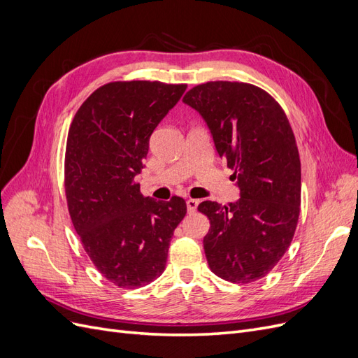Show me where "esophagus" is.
<instances>
[{
	"mask_svg": "<svg viewBox=\"0 0 358 358\" xmlns=\"http://www.w3.org/2000/svg\"><path fill=\"white\" fill-rule=\"evenodd\" d=\"M197 206H199V200H194V199H188L187 200V209L188 213H194L197 210Z\"/></svg>",
	"mask_w": 358,
	"mask_h": 358,
	"instance_id": "obj_1",
	"label": "esophagus"
}]
</instances>
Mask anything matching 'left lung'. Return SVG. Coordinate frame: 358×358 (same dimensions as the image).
Returning <instances> with one entry per match:
<instances>
[{
  "label": "left lung",
  "instance_id": "left-lung-1",
  "mask_svg": "<svg viewBox=\"0 0 358 358\" xmlns=\"http://www.w3.org/2000/svg\"><path fill=\"white\" fill-rule=\"evenodd\" d=\"M182 101L208 124L241 189L236 203L199 204L210 221L206 258L216 276L251 284L279 263L294 237L301 194L294 133L279 103L251 83H201Z\"/></svg>",
  "mask_w": 358,
  "mask_h": 358
}]
</instances>
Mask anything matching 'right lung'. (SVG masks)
<instances>
[{"label":"right lung","instance_id":"1","mask_svg":"<svg viewBox=\"0 0 358 358\" xmlns=\"http://www.w3.org/2000/svg\"><path fill=\"white\" fill-rule=\"evenodd\" d=\"M187 85L110 82L95 90L69 129L64 187L70 218L96 270L119 288L164 272L173 231L187 213L180 197H143L136 175L149 138Z\"/></svg>","mask_w":358,"mask_h":358}]
</instances>
